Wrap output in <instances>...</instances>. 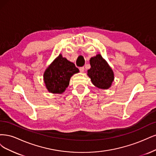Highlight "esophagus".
Segmentation results:
<instances>
[{"label":"esophagus","instance_id":"obj_1","mask_svg":"<svg viewBox=\"0 0 156 156\" xmlns=\"http://www.w3.org/2000/svg\"><path fill=\"white\" fill-rule=\"evenodd\" d=\"M80 72H81V73H83L84 71V67H80Z\"/></svg>","mask_w":156,"mask_h":156}]
</instances>
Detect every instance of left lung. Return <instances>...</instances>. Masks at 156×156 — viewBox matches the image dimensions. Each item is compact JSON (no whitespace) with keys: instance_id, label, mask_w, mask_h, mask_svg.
<instances>
[{"instance_id":"left-lung-1","label":"left lung","mask_w":156,"mask_h":156,"mask_svg":"<svg viewBox=\"0 0 156 156\" xmlns=\"http://www.w3.org/2000/svg\"><path fill=\"white\" fill-rule=\"evenodd\" d=\"M90 65L91 68L87 71V75L93 85L100 89H108L114 80V74L111 67L100 54L91 58Z\"/></svg>"}]
</instances>
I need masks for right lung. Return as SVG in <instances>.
<instances>
[{"mask_svg": "<svg viewBox=\"0 0 156 156\" xmlns=\"http://www.w3.org/2000/svg\"><path fill=\"white\" fill-rule=\"evenodd\" d=\"M77 73H79V69L73 63L59 55L43 74L48 91L52 93H62L69 85L70 78Z\"/></svg>", "mask_w": 156, "mask_h": 156, "instance_id": "1", "label": "right lung"}]
</instances>
